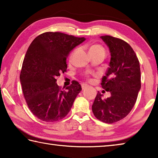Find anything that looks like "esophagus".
Returning a JSON list of instances; mask_svg holds the SVG:
<instances>
[{
  "mask_svg": "<svg viewBox=\"0 0 158 158\" xmlns=\"http://www.w3.org/2000/svg\"><path fill=\"white\" fill-rule=\"evenodd\" d=\"M88 87H89V85H87V84H81V89L83 90L85 89Z\"/></svg>",
  "mask_w": 158,
  "mask_h": 158,
  "instance_id": "1",
  "label": "esophagus"
}]
</instances>
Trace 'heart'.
Here are the masks:
<instances>
[{
    "mask_svg": "<svg viewBox=\"0 0 158 158\" xmlns=\"http://www.w3.org/2000/svg\"><path fill=\"white\" fill-rule=\"evenodd\" d=\"M75 52H76V50H74L73 52L71 53L70 56H69V60L72 59V58H73L74 53H75ZM89 52H104V53H105V49L103 48V47L101 46V45L93 44L90 47Z\"/></svg>",
    "mask_w": 158,
    "mask_h": 158,
    "instance_id": "heart-1",
    "label": "heart"
}]
</instances>
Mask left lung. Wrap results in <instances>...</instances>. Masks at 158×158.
I'll return each mask as SVG.
<instances>
[{"label": "left lung", "mask_w": 158, "mask_h": 158, "mask_svg": "<svg viewBox=\"0 0 158 158\" xmlns=\"http://www.w3.org/2000/svg\"><path fill=\"white\" fill-rule=\"evenodd\" d=\"M100 37L111 53L110 68L101 83L102 89L111 93V97L103 100L98 92L92 110L96 118L114 123L127 116L137 101L141 89L139 61L125 41L110 35Z\"/></svg>", "instance_id": "1"}]
</instances>
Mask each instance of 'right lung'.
Returning a JSON list of instances; mask_svg holds the SVG:
<instances>
[{
	"instance_id": "1",
	"label": "right lung",
	"mask_w": 158,
	"mask_h": 158,
	"mask_svg": "<svg viewBox=\"0 0 158 158\" xmlns=\"http://www.w3.org/2000/svg\"><path fill=\"white\" fill-rule=\"evenodd\" d=\"M85 40L60 32H46L36 37L29 46L20 81L29 109L42 121L56 122L65 118L81 90L77 81L61 89L56 79L66 72L69 52Z\"/></svg>"
}]
</instances>
